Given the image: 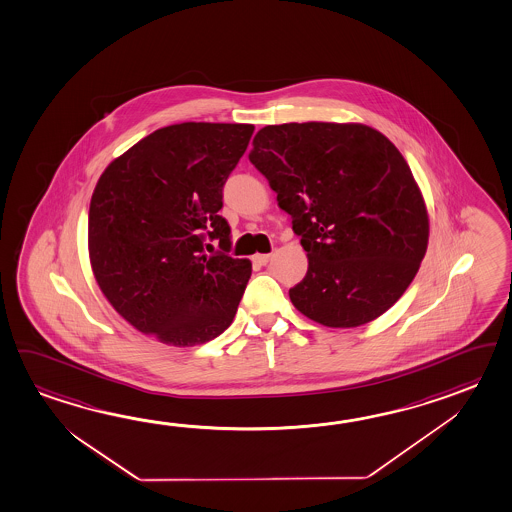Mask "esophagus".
Wrapping results in <instances>:
<instances>
[{
    "label": "esophagus",
    "instance_id": "obj_1",
    "mask_svg": "<svg viewBox=\"0 0 512 512\" xmlns=\"http://www.w3.org/2000/svg\"><path fill=\"white\" fill-rule=\"evenodd\" d=\"M269 260H271V254H254L252 256V261L258 263V265H267Z\"/></svg>",
    "mask_w": 512,
    "mask_h": 512
}]
</instances>
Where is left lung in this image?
<instances>
[{
	"label": "left lung",
	"instance_id": "1",
	"mask_svg": "<svg viewBox=\"0 0 512 512\" xmlns=\"http://www.w3.org/2000/svg\"><path fill=\"white\" fill-rule=\"evenodd\" d=\"M249 160L307 251L292 305L334 329L389 311L429 243L427 205L394 143L363 123H283L258 131Z\"/></svg>",
	"mask_w": 512,
	"mask_h": 512
}]
</instances>
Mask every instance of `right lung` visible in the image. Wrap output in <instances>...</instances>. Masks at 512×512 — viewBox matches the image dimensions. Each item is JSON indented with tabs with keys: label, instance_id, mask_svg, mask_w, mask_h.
I'll use <instances>...</instances> for the list:
<instances>
[{
	"label": "right lung",
	"instance_id": "1",
	"mask_svg": "<svg viewBox=\"0 0 512 512\" xmlns=\"http://www.w3.org/2000/svg\"><path fill=\"white\" fill-rule=\"evenodd\" d=\"M252 132L249 123L163 127L114 158L94 187L92 274L123 320L165 345L214 340L238 311L252 263L205 254L203 231L231 247L221 191Z\"/></svg>",
	"mask_w": 512,
	"mask_h": 512
}]
</instances>
